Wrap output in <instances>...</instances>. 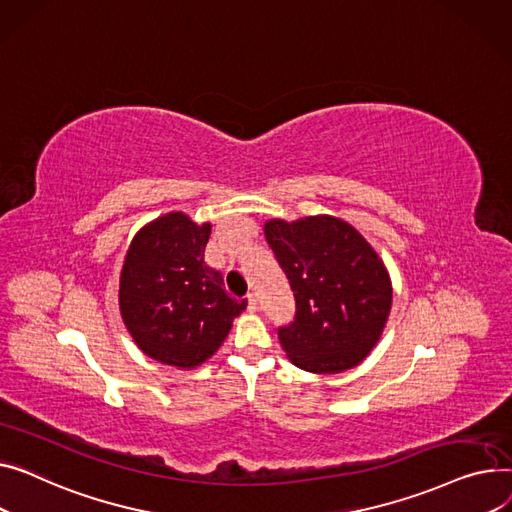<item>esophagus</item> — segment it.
I'll list each match as a JSON object with an SVG mask.
<instances>
[{"mask_svg":"<svg viewBox=\"0 0 512 512\" xmlns=\"http://www.w3.org/2000/svg\"><path fill=\"white\" fill-rule=\"evenodd\" d=\"M248 310L256 312L258 310V297L254 293H248Z\"/></svg>","mask_w":512,"mask_h":512,"instance_id":"1","label":"esophagus"}]
</instances>
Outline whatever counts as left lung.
Listing matches in <instances>:
<instances>
[{"mask_svg": "<svg viewBox=\"0 0 512 512\" xmlns=\"http://www.w3.org/2000/svg\"><path fill=\"white\" fill-rule=\"evenodd\" d=\"M264 237L295 297L293 322L277 330L289 362L312 374L362 364L393 306V283L378 252L333 215L270 219Z\"/></svg>", "mask_w": 512, "mask_h": 512, "instance_id": "1", "label": "left lung"}]
</instances>
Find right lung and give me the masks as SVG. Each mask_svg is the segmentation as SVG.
<instances>
[{
    "label": "right lung",
    "instance_id": "obj_1",
    "mask_svg": "<svg viewBox=\"0 0 512 512\" xmlns=\"http://www.w3.org/2000/svg\"><path fill=\"white\" fill-rule=\"evenodd\" d=\"M210 223L167 213L130 242L119 275V312L142 353L182 370L198 368L227 339L248 306L231 297L204 262Z\"/></svg>",
    "mask_w": 512,
    "mask_h": 512
}]
</instances>
